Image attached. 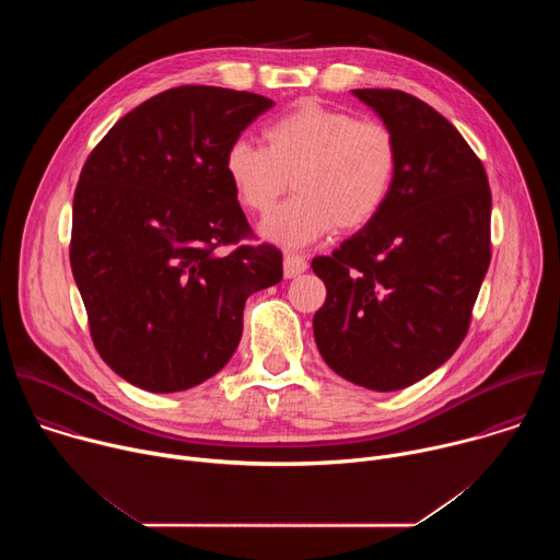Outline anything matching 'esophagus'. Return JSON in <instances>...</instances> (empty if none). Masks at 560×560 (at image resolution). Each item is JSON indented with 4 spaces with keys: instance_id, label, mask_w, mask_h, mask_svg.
Masks as SVG:
<instances>
[{
    "instance_id": "esophagus-1",
    "label": "esophagus",
    "mask_w": 560,
    "mask_h": 560,
    "mask_svg": "<svg viewBox=\"0 0 560 560\" xmlns=\"http://www.w3.org/2000/svg\"><path fill=\"white\" fill-rule=\"evenodd\" d=\"M305 270H307L305 257L294 255V253H288V255L283 257V275H285V279H294V277L303 275Z\"/></svg>"
}]
</instances>
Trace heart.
I'll return each instance as SVG.
<instances>
[{"label": "heart", "mask_w": 560, "mask_h": 560, "mask_svg": "<svg viewBox=\"0 0 560 560\" xmlns=\"http://www.w3.org/2000/svg\"><path fill=\"white\" fill-rule=\"evenodd\" d=\"M264 145L238 139L228 145L223 173L248 212L266 217L288 188L285 201L264 225L281 246H305L341 230L372 223L392 197L401 152L389 126L303 100L261 128Z\"/></svg>", "instance_id": "heart-1"}]
</instances>
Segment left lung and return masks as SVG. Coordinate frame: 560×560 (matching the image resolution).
<instances>
[{"label": "left lung", "mask_w": 560, "mask_h": 560, "mask_svg": "<svg viewBox=\"0 0 560 560\" xmlns=\"http://www.w3.org/2000/svg\"><path fill=\"white\" fill-rule=\"evenodd\" d=\"M354 95L392 128L401 152L381 214L312 270L326 283L314 314L324 361L376 392L408 387L460 346L492 259V192L481 159L419 97Z\"/></svg>", "instance_id": "left-lung-1"}]
</instances>
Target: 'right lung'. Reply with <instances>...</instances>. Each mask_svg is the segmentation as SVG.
I'll return each mask as SVG.
<instances>
[{
    "mask_svg": "<svg viewBox=\"0 0 560 560\" xmlns=\"http://www.w3.org/2000/svg\"><path fill=\"white\" fill-rule=\"evenodd\" d=\"M272 106L217 86L164 91L124 115L79 175L72 277L100 357L141 389L214 376L242 339L246 299L283 277L281 250L253 244L223 173L228 145Z\"/></svg>",
    "mask_w": 560,
    "mask_h": 560,
    "instance_id": "right-lung-1",
    "label": "right lung"
}]
</instances>
